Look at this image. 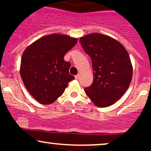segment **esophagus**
Here are the masks:
<instances>
[{"mask_svg": "<svg viewBox=\"0 0 151 151\" xmlns=\"http://www.w3.org/2000/svg\"><path fill=\"white\" fill-rule=\"evenodd\" d=\"M79 74H77V75L75 76V79H79Z\"/></svg>", "mask_w": 151, "mask_h": 151, "instance_id": "1", "label": "esophagus"}]
</instances>
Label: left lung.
Here are the masks:
<instances>
[{
	"label": "left lung",
	"mask_w": 151,
	"mask_h": 151,
	"mask_svg": "<svg viewBox=\"0 0 151 151\" xmlns=\"http://www.w3.org/2000/svg\"><path fill=\"white\" fill-rule=\"evenodd\" d=\"M91 58L93 81L84 88L90 99L99 107H107L120 99L131 84L133 68L124 47L103 34L87 35L79 39Z\"/></svg>",
	"instance_id": "obj_1"
}]
</instances>
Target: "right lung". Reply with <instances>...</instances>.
Returning a JSON list of instances; mask_svg holds the SVG:
<instances>
[{
  "instance_id": "obj_1",
  "label": "right lung",
  "mask_w": 151,
  "mask_h": 151,
  "mask_svg": "<svg viewBox=\"0 0 151 151\" xmlns=\"http://www.w3.org/2000/svg\"><path fill=\"white\" fill-rule=\"evenodd\" d=\"M77 39L52 34L40 38L25 50L20 64V76L29 93L38 102L50 104L64 93L70 81V62L64 56Z\"/></svg>"
}]
</instances>
